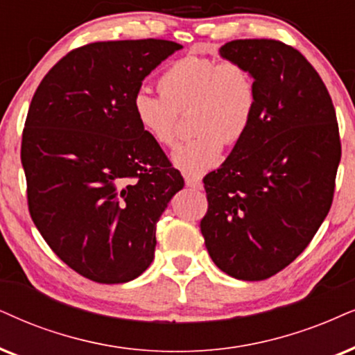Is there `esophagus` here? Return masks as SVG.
<instances>
[{"label": "esophagus", "mask_w": 355, "mask_h": 355, "mask_svg": "<svg viewBox=\"0 0 355 355\" xmlns=\"http://www.w3.org/2000/svg\"><path fill=\"white\" fill-rule=\"evenodd\" d=\"M185 183H187V187L195 188V190H198V188H201V180H200V178L191 177V175H185Z\"/></svg>", "instance_id": "34e87169"}]
</instances>
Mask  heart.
<instances>
[{"mask_svg": "<svg viewBox=\"0 0 355 355\" xmlns=\"http://www.w3.org/2000/svg\"><path fill=\"white\" fill-rule=\"evenodd\" d=\"M160 95L139 89L132 113L141 129L162 147L177 141L178 114L190 111V141L175 150L173 164L201 175L219 164L223 147L242 141L257 107V87L244 65L188 55L173 62L159 78Z\"/></svg>", "mask_w": 355, "mask_h": 355, "instance_id": "obj_1", "label": "heart"}]
</instances>
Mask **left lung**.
Returning a JSON list of instances; mask_svg holds the SVG:
<instances>
[{
	"mask_svg": "<svg viewBox=\"0 0 355 355\" xmlns=\"http://www.w3.org/2000/svg\"><path fill=\"white\" fill-rule=\"evenodd\" d=\"M219 53L252 73L257 107L248 134L203 178L201 234L224 273L266 280L308 248L329 213L340 160L338 121L326 85L297 49L239 39Z\"/></svg>",
	"mask_w": 355,
	"mask_h": 355,
	"instance_id": "left-lung-1",
	"label": "left lung"
}]
</instances>
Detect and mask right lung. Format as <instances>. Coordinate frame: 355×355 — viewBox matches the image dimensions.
Listing matches in <instances>:
<instances>
[{"mask_svg":"<svg viewBox=\"0 0 355 355\" xmlns=\"http://www.w3.org/2000/svg\"><path fill=\"white\" fill-rule=\"evenodd\" d=\"M180 49L87 44L49 70L31 101L21 144L31 218L58 259L98 284L150 266L157 221L185 185L132 113L142 80Z\"/></svg>","mask_w":355,"mask_h":355,"instance_id":"add662e5","label":"right lung"}]
</instances>
